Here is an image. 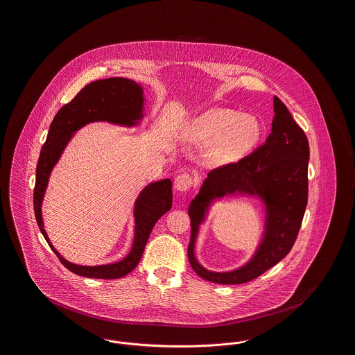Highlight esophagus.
<instances>
[{
  "label": "esophagus",
  "instance_id": "34e87169",
  "mask_svg": "<svg viewBox=\"0 0 355 355\" xmlns=\"http://www.w3.org/2000/svg\"><path fill=\"white\" fill-rule=\"evenodd\" d=\"M192 183H193V179L189 173H182L179 176H176L175 179V189L176 191H189L192 187Z\"/></svg>",
  "mask_w": 355,
  "mask_h": 355
}]
</instances>
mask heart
<instances>
[{"mask_svg":"<svg viewBox=\"0 0 355 355\" xmlns=\"http://www.w3.org/2000/svg\"><path fill=\"white\" fill-rule=\"evenodd\" d=\"M261 135L259 121L249 116H239L233 110L215 109L193 123L192 139L210 142L206 160L211 166H223L242 157Z\"/></svg>","mask_w":355,"mask_h":355,"instance_id":"b5f03b06","label":"heart"}]
</instances>
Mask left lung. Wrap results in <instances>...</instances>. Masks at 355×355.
Instances as JSON below:
<instances>
[{
  "label": "left lung",
  "instance_id": "8db88e82",
  "mask_svg": "<svg viewBox=\"0 0 355 355\" xmlns=\"http://www.w3.org/2000/svg\"><path fill=\"white\" fill-rule=\"evenodd\" d=\"M272 132L265 142L236 163L209 172L200 192L189 205V261L202 279L216 284H243L257 279L291 252L307 207L309 145L304 130L275 96ZM243 191L259 194L267 205V232L257 256L245 267L227 274L205 270L193 256L197 226L214 197Z\"/></svg>",
  "mask_w": 355,
  "mask_h": 355
}]
</instances>
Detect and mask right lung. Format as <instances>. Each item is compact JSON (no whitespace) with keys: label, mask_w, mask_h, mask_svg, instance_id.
Returning a JSON list of instances; mask_svg holds the SVG:
<instances>
[{"label":"right lung","mask_w":355,"mask_h":355,"mask_svg":"<svg viewBox=\"0 0 355 355\" xmlns=\"http://www.w3.org/2000/svg\"><path fill=\"white\" fill-rule=\"evenodd\" d=\"M142 89L126 78L101 79L85 86L71 102L66 103L51 122L47 140L40 152L36 166V183L33 189L35 216L42 234L46 238L49 248L58 256L60 262L72 273L90 277L112 280L130 273L141 260L142 253L155 223L171 210L172 206V182L164 179L149 184L142 189L136 200V234L130 253L119 262L82 266L64 260L52 246L43 227L42 202L47 189L48 178L53 166L58 163L64 146L70 141L72 133L89 122L109 121L121 125H133L142 117Z\"/></svg>","instance_id":"obj_1"}]
</instances>
